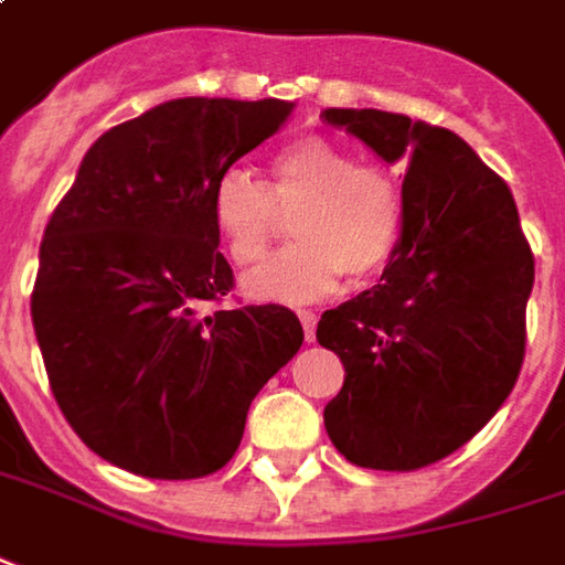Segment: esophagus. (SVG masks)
<instances>
[{
	"instance_id": "34e87169",
	"label": "esophagus",
	"mask_w": 565,
	"mask_h": 565,
	"mask_svg": "<svg viewBox=\"0 0 565 565\" xmlns=\"http://www.w3.org/2000/svg\"><path fill=\"white\" fill-rule=\"evenodd\" d=\"M298 320H301V327H305V339L313 342V335H317V313H313V310H298Z\"/></svg>"
}]
</instances>
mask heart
<instances>
[{
	"instance_id": "obj_1",
	"label": "heart",
	"mask_w": 565,
	"mask_h": 565,
	"mask_svg": "<svg viewBox=\"0 0 565 565\" xmlns=\"http://www.w3.org/2000/svg\"><path fill=\"white\" fill-rule=\"evenodd\" d=\"M298 245L245 276L257 301H317L342 286L380 276L401 238V199L385 170L358 164L342 146L310 136L279 151L270 185L248 170H226L211 192V221L226 255L252 267L282 233V214H295Z\"/></svg>"
}]
</instances>
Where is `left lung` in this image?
Masks as SVG:
<instances>
[{"label":"left lung","instance_id":"8db88e82","mask_svg":"<svg viewBox=\"0 0 565 565\" xmlns=\"http://www.w3.org/2000/svg\"><path fill=\"white\" fill-rule=\"evenodd\" d=\"M320 117L407 164L395 257L320 317L317 342L344 363L323 411L332 445L358 467L411 472L463 448L513 392L535 257L507 183L457 132L376 108Z\"/></svg>","mask_w":565,"mask_h":565}]
</instances>
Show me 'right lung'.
Instances as JSON below:
<instances>
[{
    "label": "right lung",
    "instance_id": "add662e5",
    "mask_svg": "<svg viewBox=\"0 0 565 565\" xmlns=\"http://www.w3.org/2000/svg\"><path fill=\"white\" fill-rule=\"evenodd\" d=\"M291 102L173 98L83 154L30 298L52 395L83 445L149 479L230 463L267 380L305 342L282 305L199 310L233 289L211 192Z\"/></svg>",
    "mask_w": 565,
    "mask_h": 565
}]
</instances>
